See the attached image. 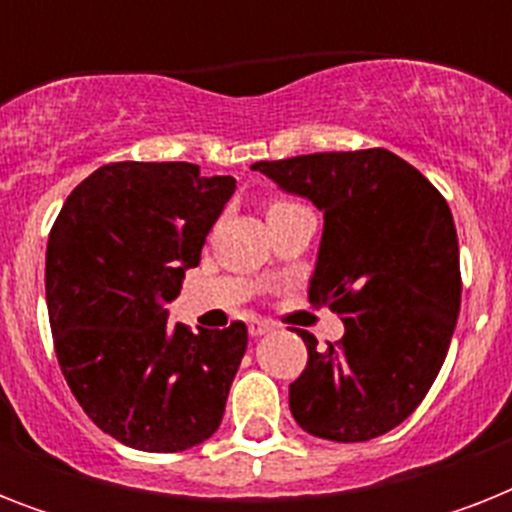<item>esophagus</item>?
<instances>
[{"instance_id": "esophagus-1", "label": "esophagus", "mask_w": 512, "mask_h": 512, "mask_svg": "<svg viewBox=\"0 0 512 512\" xmlns=\"http://www.w3.org/2000/svg\"><path fill=\"white\" fill-rule=\"evenodd\" d=\"M271 329H273L271 321H263V319H252V321H249V335H252V337L265 335V332H271Z\"/></svg>"}]
</instances>
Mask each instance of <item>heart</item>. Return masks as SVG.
Instances as JSON below:
<instances>
[{
	"label": "heart",
	"instance_id": "heart-1",
	"mask_svg": "<svg viewBox=\"0 0 512 512\" xmlns=\"http://www.w3.org/2000/svg\"><path fill=\"white\" fill-rule=\"evenodd\" d=\"M287 204H295V201H292V199H273L271 209H276V207H287Z\"/></svg>",
	"mask_w": 512,
	"mask_h": 512
}]
</instances>
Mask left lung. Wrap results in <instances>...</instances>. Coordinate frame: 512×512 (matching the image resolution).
<instances>
[{
  "label": "left lung",
  "mask_w": 512,
  "mask_h": 512,
  "mask_svg": "<svg viewBox=\"0 0 512 512\" xmlns=\"http://www.w3.org/2000/svg\"><path fill=\"white\" fill-rule=\"evenodd\" d=\"M271 180L324 209L308 300L342 316L345 335L316 350L289 385L311 436L356 444L420 406L441 372L460 313V247L436 185L385 148L257 162Z\"/></svg>",
  "instance_id": "left-lung-1"
}]
</instances>
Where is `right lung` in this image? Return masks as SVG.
<instances>
[{
    "label": "right lung",
    "instance_id": "add662e5",
    "mask_svg": "<svg viewBox=\"0 0 512 512\" xmlns=\"http://www.w3.org/2000/svg\"><path fill=\"white\" fill-rule=\"evenodd\" d=\"M231 175L188 162L103 164L76 185L47 241V311L60 372L103 433L183 452L223 420L247 327L167 324L185 268L231 199Z\"/></svg>",
    "mask_w": 512,
    "mask_h": 512
}]
</instances>
